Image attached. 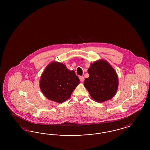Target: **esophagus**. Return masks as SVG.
I'll return each instance as SVG.
<instances>
[{
  "label": "esophagus",
  "mask_w": 150,
  "mask_h": 150,
  "mask_svg": "<svg viewBox=\"0 0 150 150\" xmlns=\"http://www.w3.org/2000/svg\"><path fill=\"white\" fill-rule=\"evenodd\" d=\"M79 79H80V80L81 82H83L84 80V78L83 76H80Z\"/></svg>",
  "instance_id": "34e87169"
}]
</instances>
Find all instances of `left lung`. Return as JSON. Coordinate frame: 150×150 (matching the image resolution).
Masks as SVG:
<instances>
[{
  "label": "left lung",
  "instance_id": "left-lung-1",
  "mask_svg": "<svg viewBox=\"0 0 150 150\" xmlns=\"http://www.w3.org/2000/svg\"><path fill=\"white\" fill-rule=\"evenodd\" d=\"M89 77L84 85L93 100L98 102L111 99L118 88V76L114 68L103 59L91 64L88 69Z\"/></svg>",
  "mask_w": 150,
  "mask_h": 150
}]
</instances>
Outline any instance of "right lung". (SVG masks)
Here are the masks:
<instances>
[{
    "mask_svg": "<svg viewBox=\"0 0 150 150\" xmlns=\"http://www.w3.org/2000/svg\"><path fill=\"white\" fill-rule=\"evenodd\" d=\"M79 81L74 71L67 69L64 64L54 61L48 64L42 74L40 88L48 99L62 103L71 97Z\"/></svg>",
    "mask_w": 150,
    "mask_h": 150,
    "instance_id": "add662e5",
    "label": "right lung"
}]
</instances>
